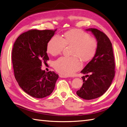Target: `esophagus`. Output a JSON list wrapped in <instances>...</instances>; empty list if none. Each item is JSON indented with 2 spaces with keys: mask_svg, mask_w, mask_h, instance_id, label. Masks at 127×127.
I'll use <instances>...</instances> for the list:
<instances>
[{
  "mask_svg": "<svg viewBox=\"0 0 127 127\" xmlns=\"http://www.w3.org/2000/svg\"><path fill=\"white\" fill-rule=\"evenodd\" d=\"M59 77H61V78H67V77H68L67 76H65V75H63L62 74H60Z\"/></svg>",
  "mask_w": 127,
  "mask_h": 127,
  "instance_id": "obj_1",
  "label": "esophagus"
}]
</instances>
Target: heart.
Returning <instances> with one entry per match:
<instances>
[{"instance_id": "b5f03b06", "label": "heart", "mask_w": 127, "mask_h": 127, "mask_svg": "<svg viewBox=\"0 0 127 127\" xmlns=\"http://www.w3.org/2000/svg\"><path fill=\"white\" fill-rule=\"evenodd\" d=\"M69 45H73L72 50L73 56L61 57L54 63L55 70L65 76L72 75L81 68L79 57L83 61H89L94 58L97 48L95 38L81 30H72L64 33V38L59 35L53 36L47 44V51L53 56L58 55Z\"/></svg>"}]
</instances>
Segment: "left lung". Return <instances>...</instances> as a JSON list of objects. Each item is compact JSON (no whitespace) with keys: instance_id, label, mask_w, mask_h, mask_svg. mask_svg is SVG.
<instances>
[{"instance_id":"obj_1","label":"left lung","mask_w":127,"mask_h":127,"mask_svg":"<svg viewBox=\"0 0 127 127\" xmlns=\"http://www.w3.org/2000/svg\"><path fill=\"white\" fill-rule=\"evenodd\" d=\"M86 30L95 36L97 48L94 57L81 71L90 75L82 77L83 85L76 94L83 99L92 100L102 96L110 86L115 76V63L112 44L106 34L96 29Z\"/></svg>"}]
</instances>
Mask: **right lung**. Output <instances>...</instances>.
<instances>
[{
    "label": "right lung",
    "mask_w": 127,
    "mask_h": 127,
    "mask_svg": "<svg viewBox=\"0 0 127 127\" xmlns=\"http://www.w3.org/2000/svg\"><path fill=\"white\" fill-rule=\"evenodd\" d=\"M57 30H30L18 36L12 51L14 77L29 95L44 98L52 93L58 74L41 70L42 63L49 59L46 46Z\"/></svg>",
    "instance_id": "right-lung-1"
}]
</instances>
